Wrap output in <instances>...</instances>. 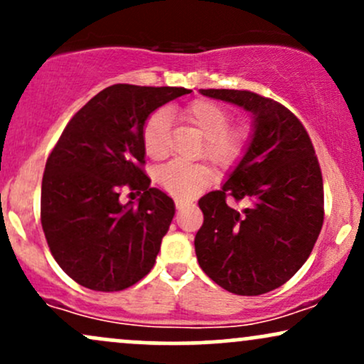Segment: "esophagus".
Masks as SVG:
<instances>
[{
  "mask_svg": "<svg viewBox=\"0 0 364 364\" xmlns=\"http://www.w3.org/2000/svg\"><path fill=\"white\" fill-rule=\"evenodd\" d=\"M186 207H190V202H186V200H176V208H178V210H185Z\"/></svg>",
  "mask_w": 364,
  "mask_h": 364,
  "instance_id": "esophagus-1",
  "label": "esophagus"
}]
</instances>
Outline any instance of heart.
I'll return each instance as SVG.
<instances>
[{"label": "heart", "mask_w": 364, "mask_h": 364, "mask_svg": "<svg viewBox=\"0 0 364 364\" xmlns=\"http://www.w3.org/2000/svg\"><path fill=\"white\" fill-rule=\"evenodd\" d=\"M178 116L190 123L203 136V154L220 168L236 164L243 156L248 135L243 128H228L229 112L217 102L207 99H196L183 109ZM169 112L159 109L149 116L144 124L141 139L145 152L150 157H162L169 150ZM157 181L171 195L178 198H190L200 188L210 183L212 169L207 164H188L181 161H171L162 164L156 173Z\"/></svg>", "instance_id": "b5f03b06"}]
</instances>
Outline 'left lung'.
Wrapping results in <instances>:
<instances>
[{"instance_id": "left-lung-1", "label": "left lung", "mask_w": 364, "mask_h": 364, "mask_svg": "<svg viewBox=\"0 0 364 364\" xmlns=\"http://www.w3.org/2000/svg\"><path fill=\"white\" fill-rule=\"evenodd\" d=\"M205 97L243 107L252 135L220 190L198 200L203 225L195 253L225 291L258 296L281 287L310 257L323 224V181L310 136L292 112L248 90L207 89ZM246 198L236 211L225 198Z\"/></svg>"}]
</instances>
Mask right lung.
Listing matches in <instances>:
<instances>
[{
	"mask_svg": "<svg viewBox=\"0 0 364 364\" xmlns=\"http://www.w3.org/2000/svg\"><path fill=\"white\" fill-rule=\"evenodd\" d=\"M183 87L116 83L66 124L46 162L41 223L54 260L75 282L121 291L150 272L174 217V202L141 171V132L154 111L190 94ZM123 186L144 191L119 202Z\"/></svg>",
	"mask_w": 364,
	"mask_h": 364,
	"instance_id": "right-lung-1",
	"label": "right lung"
}]
</instances>
